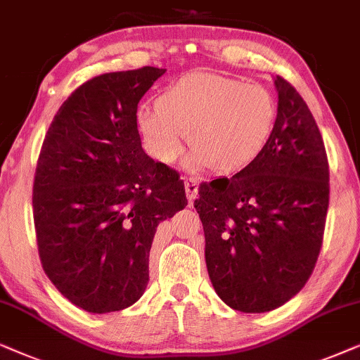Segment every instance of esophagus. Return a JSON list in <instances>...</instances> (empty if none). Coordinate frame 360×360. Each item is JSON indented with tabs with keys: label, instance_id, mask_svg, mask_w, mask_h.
I'll list each match as a JSON object with an SVG mask.
<instances>
[{
	"label": "esophagus",
	"instance_id": "34e87169",
	"mask_svg": "<svg viewBox=\"0 0 360 360\" xmlns=\"http://www.w3.org/2000/svg\"><path fill=\"white\" fill-rule=\"evenodd\" d=\"M184 188H186V193H188L189 204H193V200L195 199V195H198V189H199L198 181H195V179H186L184 181Z\"/></svg>",
	"mask_w": 360,
	"mask_h": 360
}]
</instances>
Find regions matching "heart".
I'll return each mask as SVG.
<instances>
[{"label": "heart", "instance_id": "1", "mask_svg": "<svg viewBox=\"0 0 360 360\" xmlns=\"http://www.w3.org/2000/svg\"><path fill=\"white\" fill-rule=\"evenodd\" d=\"M275 118V100L262 85L191 72L165 89L158 107L136 110V128L148 153L160 162H174L189 133L191 169L210 165L214 171L233 172L263 150Z\"/></svg>", "mask_w": 360, "mask_h": 360}]
</instances>
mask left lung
Listing matches in <instances>:
<instances>
[{
	"mask_svg": "<svg viewBox=\"0 0 360 360\" xmlns=\"http://www.w3.org/2000/svg\"><path fill=\"white\" fill-rule=\"evenodd\" d=\"M266 145L232 177L200 184L194 200L215 293L242 313H266L306 285L329 205V166L319 128L281 77Z\"/></svg>",
	"mask_w": 360,
	"mask_h": 360,
	"instance_id": "8db88e82",
	"label": "left lung"
}]
</instances>
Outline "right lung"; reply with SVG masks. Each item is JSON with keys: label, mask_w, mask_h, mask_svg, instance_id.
Instances as JSON below:
<instances>
[{"label": "right lung", "mask_w": 360, "mask_h": 360, "mask_svg": "<svg viewBox=\"0 0 360 360\" xmlns=\"http://www.w3.org/2000/svg\"><path fill=\"white\" fill-rule=\"evenodd\" d=\"M165 72L94 77L60 105L42 143L32 189L41 263L89 313L141 298L158 225L188 205L179 174L146 155L136 128L138 103Z\"/></svg>", "instance_id": "add662e5"}]
</instances>
